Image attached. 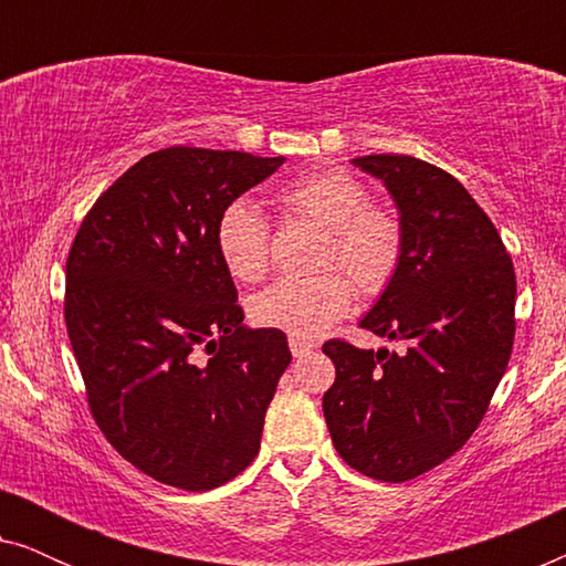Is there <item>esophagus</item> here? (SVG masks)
Wrapping results in <instances>:
<instances>
[{
  "label": "esophagus",
  "instance_id": "1",
  "mask_svg": "<svg viewBox=\"0 0 566 566\" xmlns=\"http://www.w3.org/2000/svg\"><path fill=\"white\" fill-rule=\"evenodd\" d=\"M289 345H291L293 358H304V355H308L312 350H316V347H319L312 337H301V335H291Z\"/></svg>",
  "mask_w": 566,
  "mask_h": 566
}]
</instances>
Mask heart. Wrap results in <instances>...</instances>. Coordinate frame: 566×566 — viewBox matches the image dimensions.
Returning a JSON list of instances; mask_svg holds the SVG:
<instances>
[{"label":"heart","instance_id":"b5f03b06","mask_svg":"<svg viewBox=\"0 0 566 566\" xmlns=\"http://www.w3.org/2000/svg\"><path fill=\"white\" fill-rule=\"evenodd\" d=\"M368 190L345 172H314L277 192L285 213L327 231L324 265L339 262L363 293L384 291L401 260V229L389 213L370 208ZM216 250L223 268L239 283H258L268 273L270 227L247 200H234L216 221ZM353 306V285L343 273L327 270L314 277H283L250 301V316L260 327L319 335Z\"/></svg>","mask_w":566,"mask_h":566}]
</instances>
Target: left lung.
<instances>
[{
    "instance_id": "obj_1",
    "label": "left lung",
    "mask_w": 566,
    "mask_h": 566,
    "mask_svg": "<svg viewBox=\"0 0 566 566\" xmlns=\"http://www.w3.org/2000/svg\"><path fill=\"white\" fill-rule=\"evenodd\" d=\"M353 165L389 190L405 242L360 327L405 350L324 343L337 376L322 409L345 463L378 482H407L451 459L482 422L513 353L515 270L455 177L405 154Z\"/></svg>"
}]
</instances>
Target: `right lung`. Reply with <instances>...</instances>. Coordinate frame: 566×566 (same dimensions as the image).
Here are the masks:
<instances>
[{
	"label": "right lung",
	"instance_id": "1",
	"mask_svg": "<svg viewBox=\"0 0 566 566\" xmlns=\"http://www.w3.org/2000/svg\"><path fill=\"white\" fill-rule=\"evenodd\" d=\"M281 165L154 151L97 198L69 252L64 316L92 417L123 459L177 490L250 467L291 363L281 329L247 327L216 250L223 208Z\"/></svg>",
	"mask_w": 566,
	"mask_h": 566
}]
</instances>
